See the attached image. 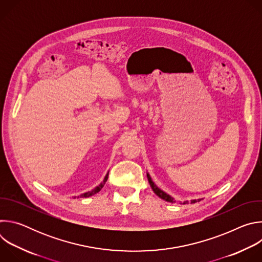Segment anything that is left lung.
Segmentation results:
<instances>
[{
    "label": "left lung",
    "mask_w": 262,
    "mask_h": 262,
    "mask_svg": "<svg viewBox=\"0 0 262 262\" xmlns=\"http://www.w3.org/2000/svg\"><path fill=\"white\" fill-rule=\"evenodd\" d=\"M147 178H148V181H149V184H150V186H151V189H152V191L160 197V198H162V199H164V200H166V201H168V202H172V203H176V201L171 197V196H169L168 194H166L165 192H163L162 190H160L158 186L155 184V182L151 180V177L149 176V174H147ZM201 199H198V200H192L191 201V203H195V202H197V201H200ZM186 203H189L188 201H184L183 202V204H186Z\"/></svg>",
    "instance_id": "obj_1"
}]
</instances>
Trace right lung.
Segmentation results:
<instances>
[{
    "label": "right lung",
    "mask_w": 262,
    "mask_h": 262,
    "mask_svg": "<svg viewBox=\"0 0 262 262\" xmlns=\"http://www.w3.org/2000/svg\"><path fill=\"white\" fill-rule=\"evenodd\" d=\"M107 176H108V173L105 175L103 181H102L98 186H96V188H95L94 190H92V191H90V192H87V193H85V194H82V195H80V196H76V197H73V198H87V197H90V196H92V195L98 193V192L103 188V185H104L105 181L107 180Z\"/></svg>",
    "instance_id": "1"
}]
</instances>
